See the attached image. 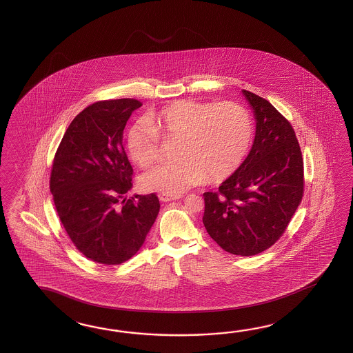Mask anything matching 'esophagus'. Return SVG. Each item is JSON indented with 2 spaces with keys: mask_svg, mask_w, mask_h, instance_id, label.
<instances>
[{
  "mask_svg": "<svg viewBox=\"0 0 353 353\" xmlns=\"http://www.w3.org/2000/svg\"><path fill=\"white\" fill-rule=\"evenodd\" d=\"M183 195H172V194H166V193H161V194H159V199L161 201V202H170V201H176V199H180Z\"/></svg>",
  "mask_w": 353,
  "mask_h": 353,
  "instance_id": "34e87169",
  "label": "esophagus"
}]
</instances>
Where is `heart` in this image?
<instances>
[{
  "mask_svg": "<svg viewBox=\"0 0 353 353\" xmlns=\"http://www.w3.org/2000/svg\"><path fill=\"white\" fill-rule=\"evenodd\" d=\"M161 139L178 141L176 160L141 178L146 190L179 194L205 180L218 183L236 173L254 139L252 117L236 102L212 105L179 99L128 128V150L137 165L150 168L161 158Z\"/></svg>",
  "mask_w": 353,
  "mask_h": 353,
  "instance_id": "1",
  "label": "heart"
}]
</instances>
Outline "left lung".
Segmentation results:
<instances>
[{
    "label": "left lung",
    "instance_id": "1",
    "mask_svg": "<svg viewBox=\"0 0 353 353\" xmlns=\"http://www.w3.org/2000/svg\"><path fill=\"white\" fill-rule=\"evenodd\" d=\"M256 116L252 149L240 169L205 192L203 223L232 255L254 256L285 232L304 194V163L293 126L265 98L243 90Z\"/></svg>",
    "mask_w": 353,
    "mask_h": 353
}]
</instances>
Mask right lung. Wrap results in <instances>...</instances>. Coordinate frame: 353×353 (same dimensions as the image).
<instances>
[{
    "mask_svg": "<svg viewBox=\"0 0 353 353\" xmlns=\"http://www.w3.org/2000/svg\"><path fill=\"white\" fill-rule=\"evenodd\" d=\"M134 98L105 99L85 107L68 126L54 157L50 192L60 222L75 248L92 261L130 260L158 217V195L123 198L134 169L122 145Z\"/></svg>",
    "mask_w": 353,
    "mask_h": 353,
    "instance_id": "add662e5",
    "label": "right lung"
}]
</instances>
